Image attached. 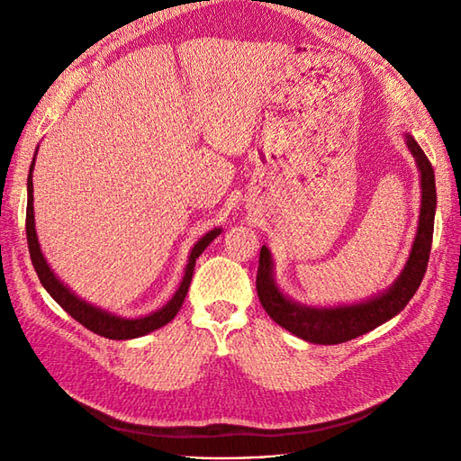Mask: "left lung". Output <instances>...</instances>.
<instances>
[{
    "mask_svg": "<svg viewBox=\"0 0 461 461\" xmlns=\"http://www.w3.org/2000/svg\"><path fill=\"white\" fill-rule=\"evenodd\" d=\"M404 142L416 160L422 195H420V218L412 249H410V256L400 276L388 289L365 301L350 303V305H305V303L291 299L281 291L276 281V261L271 258L269 248L261 246L256 281L259 301L263 309L267 311V315L295 337L315 342V345H339V342L357 339L380 327L382 322L396 317L418 291L428 267L429 248H432L436 178L432 164H429L424 150L414 140V136L406 132Z\"/></svg>",
    "mask_w": 461,
    "mask_h": 461,
    "instance_id": "1",
    "label": "left lung"
}]
</instances>
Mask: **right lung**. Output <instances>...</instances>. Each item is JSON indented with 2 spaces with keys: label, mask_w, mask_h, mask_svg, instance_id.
<instances>
[{
  "label": "right lung",
  "mask_w": 461,
  "mask_h": 461,
  "mask_svg": "<svg viewBox=\"0 0 461 461\" xmlns=\"http://www.w3.org/2000/svg\"><path fill=\"white\" fill-rule=\"evenodd\" d=\"M39 146L35 149L33 154V162L29 166V176H27V213H25V231H27V246L29 253H32V261L33 267L37 271V277L41 281V285L47 289L49 295H51L59 305H61L68 315H71L75 321H79L83 327L89 330L96 332L104 339H113V340H129V339H139L149 335V332L160 329L176 317V312L180 311L182 303L185 299V293L190 289V281L194 276V267H195V259L202 256V251L210 246V243L220 236L221 228H213L212 231L205 233L198 241L194 243V248L188 256V263H185L184 269V277L180 281L178 289L172 295V299L162 305L158 311H152L144 317H134V319H126L121 315H114V312L104 311L101 307L93 305V303H86L79 295H75V291L71 287H67L65 283L55 276V271L49 267V263L43 256L41 246H39L37 240V231H35V212H33V168H35V156H37Z\"/></svg>",
  "instance_id": "1"
}]
</instances>
